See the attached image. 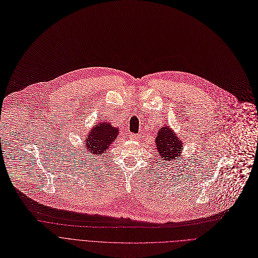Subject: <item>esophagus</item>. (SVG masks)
Masks as SVG:
<instances>
[{
  "instance_id": "1",
  "label": "esophagus",
  "mask_w": 258,
  "mask_h": 258,
  "mask_svg": "<svg viewBox=\"0 0 258 258\" xmlns=\"http://www.w3.org/2000/svg\"><path fill=\"white\" fill-rule=\"evenodd\" d=\"M139 134H133V133H130L129 134V139L131 140H139Z\"/></svg>"
}]
</instances>
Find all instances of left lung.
Returning a JSON list of instances; mask_svg holds the SVG:
<instances>
[{"instance_id": "obj_1", "label": "left lung", "mask_w": 258, "mask_h": 258, "mask_svg": "<svg viewBox=\"0 0 258 258\" xmlns=\"http://www.w3.org/2000/svg\"><path fill=\"white\" fill-rule=\"evenodd\" d=\"M155 145L157 147L159 156L165 161L175 159V157L179 156L180 151L183 149L180 140L170 130L169 126L159 129L155 139Z\"/></svg>"}]
</instances>
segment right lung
I'll use <instances>...</instances> for the list:
<instances>
[{"label": "right lung", "mask_w": 258, "mask_h": 258, "mask_svg": "<svg viewBox=\"0 0 258 258\" xmlns=\"http://www.w3.org/2000/svg\"><path fill=\"white\" fill-rule=\"evenodd\" d=\"M117 134L118 129L112 127L109 122L102 121L101 124L90 130V136L86 139L85 147L87 148V151H89V154L99 156V154L105 153L110 144L113 143L117 137Z\"/></svg>", "instance_id": "right-lung-1"}]
</instances>
